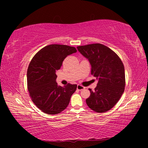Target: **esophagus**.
I'll list each match as a JSON object with an SVG mask.
<instances>
[{
	"label": "esophagus",
	"mask_w": 148,
	"mask_h": 148,
	"mask_svg": "<svg viewBox=\"0 0 148 148\" xmlns=\"http://www.w3.org/2000/svg\"><path fill=\"white\" fill-rule=\"evenodd\" d=\"M85 89V87L82 86H80V85H77V89L79 90V91H82V90H83Z\"/></svg>",
	"instance_id": "esophagus-1"
}]
</instances>
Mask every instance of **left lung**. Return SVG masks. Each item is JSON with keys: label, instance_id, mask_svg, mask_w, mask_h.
Returning a JSON list of instances; mask_svg holds the SVG:
<instances>
[{"label": "left lung", "instance_id": "8db88e82", "mask_svg": "<svg viewBox=\"0 0 148 148\" xmlns=\"http://www.w3.org/2000/svg\"><path fill=\"white\" fill-rule=\"evenodd\" d=\"M80 53L89 60L91 74L98 80L95 91L86 99L92 110L104 113L112 109L121 98L125 90V68L119 56L108 47L101 44L77 46Z\"/></svg>", "mask_w": 148, "mask_h": 148}]
</instances>
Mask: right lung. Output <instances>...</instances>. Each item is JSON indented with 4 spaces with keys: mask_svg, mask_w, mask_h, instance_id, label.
I'll use <instances>...</instances> for the list:
<instances>
[{
    "mask_svg": "<svg viewBox=\"0 0 148 148\" xmlns=\"http://www.w3.org/2000/svg\"><path fill=\"white\" fill-rule=\"evenodd\" d=\"M76 49L66 45L51 44L43 47L32 59L27 70V88L32 101L49 115L61 113L68 106L76 84L61 87L56 82V72Z\"/></svg>",
    "mask_w": 148,
    "mask_h": 148,
    "instance_id": "1",
    "label": "right lung"
}]
</instances>
